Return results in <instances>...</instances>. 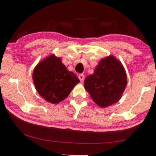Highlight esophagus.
I'll use <instances>...</instances> for the list:
<instances>
[{"label": "esophagus", "mask_w": 156, "mask_h": 156, "mask_svg": "<svg viewBox=\"0 0 156 156\" xmlns=\"http://www.w3.org/2000/svg\"><path fill=\"white\" fill-rule=\"evenodd\" d=\"M79 79H80V80L81 82H83L84 80V75L83 74H80V75H79Z\"/></svg>", "instance_id": "34e87169"}]
</instances>
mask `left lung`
I'll list each match as a JSON object with an SVG mask.
<instances>
[{"label": "left lung", "mask_w": 156, "mask_h": 156, "mask_svg": "<svg viewBox=\"0 0 156 156\" xmlns=\"http://www.w3.org/2000/svg\"><path fill=\"white\" fill-rule=\"evenodd\" d=\"M126 84L125 70L113 56L102 59L94 74L87 76L84 82L91 99L102 108L118 102Z\"/></svg>", "instance_id": "left-lung-1"}]
</instances>
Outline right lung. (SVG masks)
<instances>
[{
  "label": "right lung",
  "mask_w": 156,
  "mask_h": 156,
  "mask_svg": "<svg viewBox=\"0 0 156 156\" xmlns=\"http://www.w3.org/2000/svg\"><path fill=\"white\" fill-rule=\"evenodd\" d=\"M33 79L39 94L52 104L65 99L80 82L77 76L62 63L60 58L53 55L36 66Z\"/></svg>",
  "instance_id": "1"
}]
</instances>
